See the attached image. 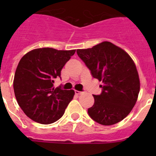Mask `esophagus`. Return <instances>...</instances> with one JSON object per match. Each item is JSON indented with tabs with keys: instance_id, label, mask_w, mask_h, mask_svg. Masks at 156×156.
<instances>
[{
	"instance_id": "1",
	"label": "esophagus",
	"mask_w": 156,
	"mask_h": 156,
	"mask_svg": "<svg viewBox=\"0 0 156 156\" xmlns=\"http://www.w3.org/2000/svg\"><path fill=\"white\" fill-rule=\"evenodd\" d=\"M81 93H82V92L79 91V90H75V94H77V95H78V94H80Z\"/></svg>"
}]
</instances>
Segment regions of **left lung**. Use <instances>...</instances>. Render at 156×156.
Wrapping results in <instances>:
<instances>
[{"mask_svg": "<svg viewBox=\"0 0 156 156\" xmlns=\"http://www.w3.org/2000/svg\"><path fill=\"white\" fill-rule=\"evenodd\" d=\"M76 53L92 76L102 81L101 93L94 94V103L88 108L93 120L104 126L120 122L136 104L140 80L134 62L122 48L104 41Z\"/></svg>", "mask_w": 156, "mask_h": 156, "instance_id": "obj_1", "label": "left lung"}]
</instances>
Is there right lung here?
<instances>
[{
	"label": "right lung",
	"mask_w": 156,
	"mask_h": 156,
	"mask_svg": "<svg viewBox=\"0 0 156 156\" xmlns=\"http://www.w3.org/2000/svg\"><path fill=\"white\" fill-rule=\"evenodd\" d=\"M75 51L37 48L19 61L14 77V92L20 108L32 120L50 124L63 115L75 93L62 90L61 86L53 87L54 80L61 78L63 66Z\"/></svg>",
	"instance_id": "add662e5"
}]
</instances>
